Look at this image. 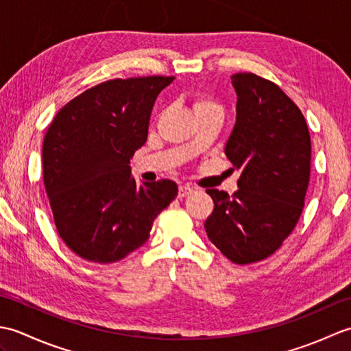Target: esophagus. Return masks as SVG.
<instances>
[{
	"instance_id": "obj_1",
	"label": "esophagus",
	"mask_w": 351,
	"mask_h": 351,
	"mask_svg": "<svg viewBox=\"0 0 351 351\" xmlns=\"http://www.w3.org/2000/svg\"><path fill=\"white\" fill-rule=\"evenodd\" d=\"M193 193V189L187 187V185H180V189H178V197L182 199V197H187Z\"/></svg>"
}]
</instances>
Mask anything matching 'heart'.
<instances>
[{
  "instance_id": "b5f03b06",
  "label": "heart",
  "mask_w": 351,
  "mask_h": 351,
  "mask_svg": "<svg viewBox=\"0 0 351 351\" xmlns=\"http://www.w3.org/2000/svg\"><path fill=\"white\" fill-rule=\"evenodd\" d=\"M211 106H215V104L210 99V98H205V96H200V98H197L195 101V111L196 110H200V108H205V107H211Z\"/></svg>"
}]
</instances>
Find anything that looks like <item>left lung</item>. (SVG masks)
<instances>
[{
  "label": "left lung",
  "mask_w": 351,
  "mask_h": 351,
  "mask_svg": "<svg viewBox=\"0 0 351 351\" xmlns=\"http://www.w3.org/2000/svg\"><path fill=\"white\" fill-rule=\"evenodd\" d=\"M237 122L225 154L241 169L232 196L208 189L214 211L206 235L235 264L263 261L299 221L311 175V136L300 108L282 88L255 73L230 77Z\"/></svg>",
  "instance_id": "obj_1"
}]
</instances>
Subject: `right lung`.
Returning <instances> with one entry per match:
<instances>
[{
	"mask_svg": "<svg viewBox=\"0 0 351 351\" xmlns=\"http://www.w3.org/2000/svg\"><path fill=\"white\" fill-rule=\"evenodd\" d=\"M173 80L104 81L66 104L45 134L43 184L56 228L86 261L116 263L143 245L178 195L169 180L137 185L130 167L147 140L156 96Z\"/></svg>",
	"mask_w": 351,
	"mask_h": 351,
	"instance_id": "add662e5",
	"label": "right lung"
}]
</instances>
